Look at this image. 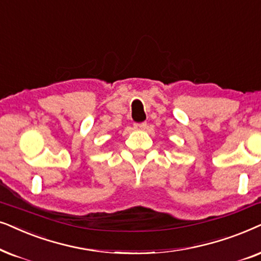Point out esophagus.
<instances>
[{
  "label": "esophagus",
  "instance_id": "obj_1",
  "mask_svg": "<svg viewBox=\"0 0 261 261\" xmlns=\"http://www.w3.org/2000/svg\"><path fill=\"white\" fill-rule=\"evenodd\" d=\"M148 124L147 123H135L134 124V127L136 128V130H144V128H147Z\"/></svg>",
  "mask_w": 261,
  "mask_h": 261
}]
</instances>
